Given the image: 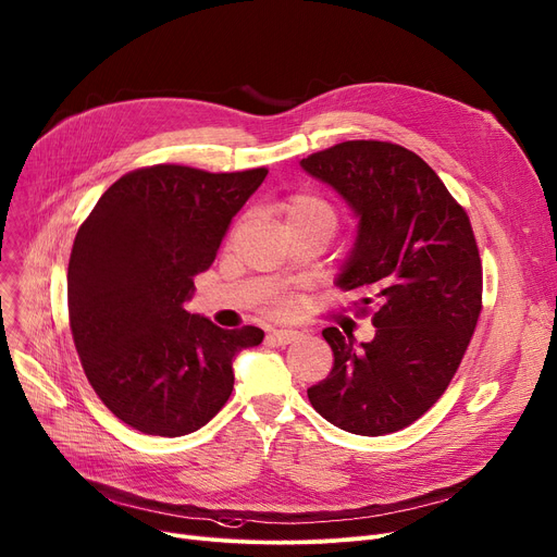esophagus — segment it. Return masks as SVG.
Listing matches in <instances>:
<instances>
[{"label":"esophagus","instance_id":"34e87169","mask_svg":"<svg viewBox=\"0 0 557 557\" xmlns=\"http://www.w3.org/2000/svg\"><path fill=\"white\" fill-rule=\"evenodd\" d=\"M298 336H300V332H296V330H273V332L269 334L271 342H275L277 346L294 344V342H298Z\"/></svg>","mask_w":557,"mask_h":557}]
</instances>
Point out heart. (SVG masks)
<instances>
[{"label": "heart", "instance_id": "obj_1", "mask_svg": "<svg viewBox=\"0 0 557 557\" xmlns=\"http://www.w3.org/2000/svg\"><path fill=\"white\" fill-rule=\"evenodd\" d=\"M282 213H284L286 227L300 225V223H311V221L334 223L332 207L323 198L311 196V193H296V196L286 198L282 202Z\"/></svg>", "mask_w": 557, "mask_h": 557}]
</instances>
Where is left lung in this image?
Segmentation results:
<instances>
[{"label":"left lung","instance_id":"8db88e82","mask_svg":"<svg viewBox=\"0 0 557 557\" xmlns=\"http://www.w3.org/2000/svg\"><path fill=\"white\" fill-rule=\"evenodd\" d=\"M359 215L336 277L373 309V342L325 327L334 367L307 389L332 425L364 437L398 432L442 398L482 309V263L471 221L440 175L386 140H346L300 161Z\"/></svg>","mask_w":557,"mask_h":557}]
</instances>
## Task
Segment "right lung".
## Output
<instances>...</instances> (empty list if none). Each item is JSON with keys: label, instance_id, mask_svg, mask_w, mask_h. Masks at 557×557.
<instances>
[{"label": "right lung", "instance_id": "add662e5", "mask_svg": "<svg viewBox=\"0 0 557 557\" xmlns=\"http://www.w3.org/2000/svg\"><path fill=\"white\" fill-rule=\"evenodd\" d=\"M265 175L138 168L104 190L75 236V348L95 394L143 434L182 437L209 423L232 396V359L263 342L259 327L223 330L184 302Z\"/></svg>", "mask_w": 557, "mask_h": 557}]
</instances>
